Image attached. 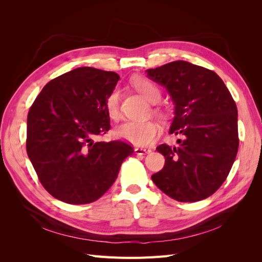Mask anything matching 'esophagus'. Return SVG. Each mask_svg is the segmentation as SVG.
I'll return each mask as SVG.
<instances>
[{
  "label": "esophagus",
  "mask_w": 262,
  "mask_h": 262,
  "mask_svg": "<svg viewBox=\"0 0 262 262\" xmlns=\"http://www.w3.org/2000/svg\"><path fill=\"white\" fill-rule=\"evenodd\" d=\"M134 152H136V154H138V155H145L150 152V149L145 148V147H136L134 148Z\"/></svg>",
  "instance_id": "1"
}]
</instances>
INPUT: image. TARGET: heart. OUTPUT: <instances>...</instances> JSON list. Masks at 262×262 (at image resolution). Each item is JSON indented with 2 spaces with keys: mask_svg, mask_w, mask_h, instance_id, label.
<instances>
[{
  "mask_svg": "<svg viewBox=\"0 0 262 262\" xmlns=\"http://www.w3.org/2000/svg\"><path fill=\"white\" fill-rule=\"evenodd\" d=\"M134 89L140 92L150 102H156L161 98V90L153 81L145 77H137L131 81ZM105 107L108 116L117 120L120 117V92L118 89L113 90L108 94L105 100ZM153 112L155 115L164 117L165 110L162 107L155 106ZM161 128L155 121H133L128 120L117 126L116 134L132 144L139 146H145L152 143L160 136Z\"/></svg>",
  "mask_w": 262,
  "mask_h": 262,
  "instance_id": "heart-1",
  "label": "heart"
}]
</instances>
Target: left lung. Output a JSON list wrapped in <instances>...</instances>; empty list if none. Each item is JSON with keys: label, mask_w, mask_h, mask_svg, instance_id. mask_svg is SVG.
<instances>
[{"label": "left lung", "mask_w": 262, "mask_h": 262, "mask_svg": "<svg viewBox=\"0 0 262 262\" xmlns=\"http://www.w3.org/2000/svg\"><path fill=\"white\" fill-rule=\"evenodd\" d=\"M146 72L170 94L176 107L169 133L181 137L178 146L156 147L165 165L152 180L173 200H203L223 185L238 150L235 101L215 72L192 63L173 61Z\"/></svg>", "instance_id": "8db88e82"}]
</instances>
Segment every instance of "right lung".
Segmentation results:
<instances>
[{
    "label": "right lung",
    "instance_id": "1",
    "mask_svg": "<svg viewBox=\"0 0 262 262\" xmlns=\"http://www.w3.org/2000/svg\"><path fill=\"white\" fill-rule=\"evenodd\" d=\"M119 78L115 72L77 68L47 83L31 105L27 154L55 199L70 204L98 200L133 154L122 140L96 141L110 129L105 100Z\"/></svg>",
    "mask_w": 262,
    "mask_h": 262
}]
</instances>
